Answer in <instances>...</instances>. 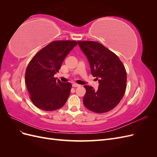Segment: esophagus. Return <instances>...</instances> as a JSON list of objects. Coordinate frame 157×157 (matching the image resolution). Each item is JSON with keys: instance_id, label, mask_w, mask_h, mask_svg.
<instances>
[{"instance_id": "1", "label": "esophagus", "mask_w": 157, "mask_h": 157, "mask_svg": "<svg viewBox=\"0 0 157 157\" xmlns=\"http://www.w3.org/2000/svg\"><path fill=\"white\" fill-rule=\"evenodd\" d=\"M79 86H80V84H78L77 83H73V87H79Z\"/></svg>"}]
</instances>
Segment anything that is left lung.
<instances>
[{
    "label": "left lung",
    "instance_id": "obj_1",
    "mask_svg": "<svg viewBox=\"0 0 157 157\" xmlns=\"http://www.w3.org/2000/svg\"><path fill=\"white\" fill-rule=\"evenodd\" d=\"M86 56L93 77L99 78L98 90L84 86V106L96 113L110 111L120 103L126 88V71L118 57L98 42L77 41Z\"/></svg>",
    "mask_w": 157,
    "mask_h": 157
}]
</instances>
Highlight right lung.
Here are the masks:
<instances>
[{
  "instance_id": "1",
  "label": "right lung",
  "mask_w": 157,
  "mask_h": 157,
  "mask_svg": "<svg viewBox=\"0 0 157 157\" xmlns=\"http://www.w3.org/2000/svg\"><path fill=\"white\" fill-rule=\"evenodd\" d=\"M77 44L75 40H56L33 56L28 64L25 82L31 101L42 110L52 111L62 107L70 95L71 84L54 77L65 57Z\"/></svg>"
}]
</instances>
